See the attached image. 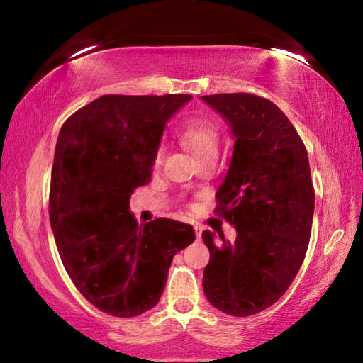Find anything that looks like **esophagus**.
<instances>
[{"label":"esophagus","instance_id":"1","mask_svg":"<svg viewBox=\"0 0 363 363\" xmlns=\"http://www.w3.org/2000/svg\"><path fill=\"white\" fill-rule=\"evenodd\" d=\"M201 230H203V229H201V225L196 224L195 225V235H196V238H201Z\"/></svg>","mask_w":363,"mask_h":363}]
</instances>
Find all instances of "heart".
<instances>
[{"instance_id": "obj_1", "label": "heart", "mask_w": 363, "mask_h": 363, "mask_svg": "<svg viewBox=\"0 0 363 363\" xmlns=\"http://www.w3.org/2000/svg\"><path fill=\"white\" fill-rule=\"evenodd\" d=\"M179 139L196 160L218 153V131L205 120H187L181 126Z\"/></svg>"}]
</instances>
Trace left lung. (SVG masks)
Returning a JSON list of instances; mask_svg holds the SVG:
<instances>
[{"label": "left lung", "mask_w": 363, "mask_h": 363, "mask_svg": "<svg viewBox=\"0 0 363 363\" xmlns=\"http://www.w3.org/2000/svg\"><path fill=\"white\" fill-rule=\"evenodd\" d=\"M230 126L233 152L216 190V213L235 227L201 233L210 250L203 291L233 317L261 312L284 296L309 245L315 195L306 147L286 115L255 94L203 96Z\"/></svg>", "instance_id": "1"}]
</instances>
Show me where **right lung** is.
Segmentation results:
<instances>
[{
	"instance_id": "right-lung-1",
	"label": "right lung",
	"mask_w": 363,
	"mask_h": 363,
	"mask_svg": "<svg viewBox=\"0 0 363 363\" xmlns=\"http://www.w3.org/2000/svg\"><path fill=\"white\" fill-rule=\"evenodd\" d=\"M189 94L102 96L60 128L49 220L67 274L97 309L136 317L155 307L194 227L160 218L138 224L134 189L150 181L162 136Z\"/></svg>"
}]
</instances>
